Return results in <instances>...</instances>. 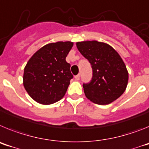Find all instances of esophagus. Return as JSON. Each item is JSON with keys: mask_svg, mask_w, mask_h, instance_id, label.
Masks as SVG:
<instances>
[{"mask_svg": "<svg viewBox=\"0 0 149 149\" xmlns=\"http://www.w3.org/2000/svg\"><path fill=\"white\" fill-rule=\"evenodd\" d=\"M80 77H81V74H78L77 75L74 76V78H75V80L78 81V80H80Z\"/></svg>", "mask_w": 149, "mask_h": 149, "instance_id": "1", "label": "esophagus"}]
</instances>
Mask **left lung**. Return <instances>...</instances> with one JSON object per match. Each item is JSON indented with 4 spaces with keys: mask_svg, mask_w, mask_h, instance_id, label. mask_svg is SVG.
<instances>
[{
    "mask_svg": "<svg viewBox=\"0 0 149 149\" xmlns=\"http://www.w3.org/2000/svg\"><path fill=\"white\" fill-rule=\"evenodd\" d=\"M76 45L93 68L90 82L83 84L86 98L100 105L119 98L127 87L128 72L119 54L108 44L98 41L78 42Z\"/></svg>",
    "mask_w": 149,
    "mask_h": 149,
    "instance_id": "1",
    "label": "left lung"
}]
</instances>
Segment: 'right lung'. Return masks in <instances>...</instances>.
Instances as JSON below:
<instances>
[{
    "mask_svg": "<svg viewBox=\"0 0 149 149\" xmlns=\"http://www.w3.org/2000/svg\"><path fill=\"white\" fill-rule=\"evenodd\" d=\"M72 42L49 43L38 50L24 70L23 84L36 102L48 105L63 98L71 79V65L65 60Z\"/></svg>",
    "mask_w": 149,
    "mask_h": 149,
    "instance_id": "add662e5",
    "label": "right lung"
}]
</instances>
